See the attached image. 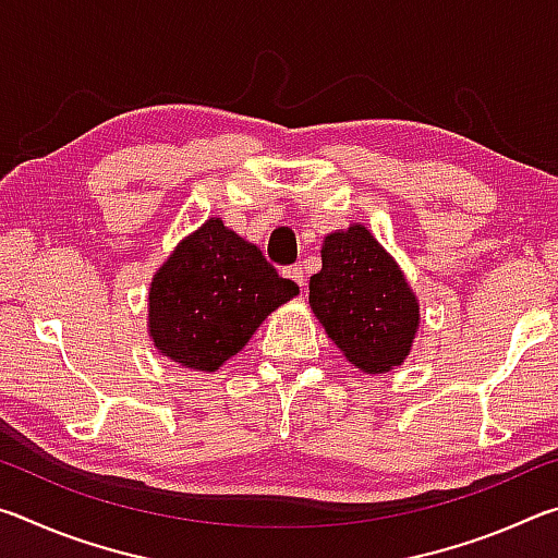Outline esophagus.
<instances>
[{"label": "esophagus", "instance_id": "esophagus-1", "mask_svg": "<svg viewBox=\"0 0 558 558\" xmlns=\"http://www.w3.org/2000/svg\"><path fill=\"white\" fill-rule=\"evenodd\" d=\"M286 276H288L292 282H298V286H305V270H302L300 263H298V266H290V268L286 270Z\"/></svg>", "mask_w": 558, "mask_h": 558}]
</instances>
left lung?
Masks as SVG:
<instances>
[{"instance_id": "obj_1", "label": "left lung", "mask_w": 558, "mask_h": 558, "mask_svg": "<svg viewBox=\"0 0 558 558\" xmlns=\"http://www.w3.org/2000/svg\"><path fill=\"white\" fill-rule=\"evenodd\" d=\"M310 305L339 352L369 374L399 366L418 327L409 282L364 226L327 235L323 270L310 278Z\"/></svg>"}]
</instances>
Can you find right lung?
I'll return each mask as SVG.
<instances>
[{
	"instance_id": "add662e5",
	"label": "right lung",
	"mask_w": 558,
	"mask_h": 558,
	"mask_svg": "<svg viewBox=\"0 0 558 558\" xmlns=\"http://www.w3.org/2000/svg\"><path fill=\"white\" fill-rule=\"evenodd\" d=\"M292 295L295 282L280 278L256 245L209 219L157 270L149 288V335L165 356L214 372Z\"/></svg>"
}]
</instances>
